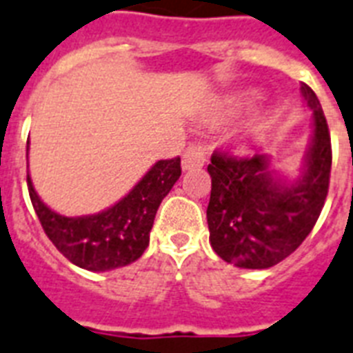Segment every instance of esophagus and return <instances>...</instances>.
<instances>
[{
  "instance_id": "obj_1",
  "label": "esophagus",
  "mask_w": 353,
  "mask_h": 353,
  "mask_svg": "<svg viewBox=\"0 0 353 353\" xmlns=\"http://www.w3.org/2000/svg\"><path fill=\"white\" fill-rule=\"evenodd\" d=\"M204 163L205 153L200 145H190V148L185 149V153L182 154V169H184V171L194 168H202Z\"/></svg>"
}]
</instances>
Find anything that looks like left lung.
Segmentation results:
<instances>
[{
  "instance_id": "8db88e82",
  "label": "left lung",
  "mask_w": 353,
  "mask_h": 353,
  "mask_svg": "<svg viewBox=\"0 0 353 353\" xmlns=\"http://www.w3.org/2000/svg\"><path fill=\"white\" fill-rule=\"evenodd\" d=\"M314 112V134L301 176L293 182L270 169L268 154L236 159L215 151L208 165L210 242L222 261L248 270H266L297 250L319 219L332 169L330 131L321 103L301 83Z\"/></svg>"
}]
</instances>
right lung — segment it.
I'll use <instances>...</instances> for the list:
<instances>
[{"label":"right lung","mask_w":353,"mask_h":353,"mask_svg":"<svg viewBox=\"0 0 353 353\" xmlns=\"http://www.w3.org/2000/svg\"><path fill=\"white\" fill-rule=\"evenodd\" d=\"M180 159L159 160L122 200L85 216H63L43 204L27 174L29 194L45 235L72 264L107 272L138 261L149 246V233L163 196L180 179Z\"/></svg>","instance_id":"1"}]
</instances>
